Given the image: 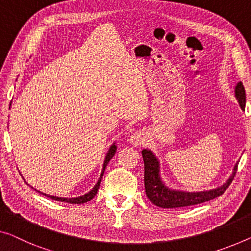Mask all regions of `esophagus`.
Segmentation results:
<instances>
[{"label":"esophagus","instance_id":"1","mask_svg":"<svg viewBox=\"0 0 251 251\" xmlns=\"http://www.w3.org/2000/svg\"><path fill=\"white\" fill-rule=\"evenodd\" d=\"M147 141H148L147 134L142 132V130H136V132H134L129 137V142L133 147H141V145L147 143Z\"/></svg>","mask_w":251,"mask_h":251}]
</instances>
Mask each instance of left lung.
I'll list each match as a JSON object with an SVG mask.
<instances>
[{
	"label": "left lung",
	"mask_w": 251,
	"mask_h": 251,
	"mask_svg": "<svg viewBox=\"0 0 251 251\" xmlns=\"http://www.w3.org/2000/svg\"><path fill=\"white\" fill-rule=\"evenodd\" d=\"M234 96L237 98L241 109L246 107V92L241 82H238L234 88ZM142 156L144 161V187L145 194L150 201L156 206L162 208H177L197 205L207 201L213 198L221 196L226 189L232 182L238 163L234 164L232 175L222 186L204 192H184V190L171 189L164 185L160 176V162L151 150H142Z\"/></svg>",
	"instance_id": "1"
}]
</instances>
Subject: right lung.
Returning a JSON list of instances; mask_svg holds the SVG:
<instances>
[{
    "label": "right lung",
    "instance_id": "add662e5",
    "mask_svg": "<svg viewBox=\"0 0 251 251\" xmlns=\"http://www.w3.org/2000/svg\"><path fill=\"white\" fill-rule=\"evenodd\" d=\"M11 106V103H10ZM116 150H117V147H116L115 143L111 144V147L108 150V153L106 154V158H104V161H103V167H102V171H101V175H100V178L99 180L97 181V184L95 185V187L90 190L89 193L84 194V195L82 196H78V197H71V198H67V197H58V196H51V195H47V194H44V193H40L39 190H37V192L43 194V195L50 197V198H53L55 201H64V203H69V204H83V203H87V201H91L93 197L96 196L97 192H98L99 189V186H100V182H101V179H102V176H103V171L106 169L108 162L110 161L111 158L115 155L116 153Z\"/></svg>",
    "mask_w": 251,
    "mask_h": 251
}]
</instances>
